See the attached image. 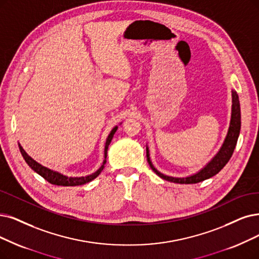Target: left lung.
<instances>
[{
	"label": "left lung",
	"mask_w": 259,
	"mask_h": 259,
	"mask_svg": "<svg viewBox=\"0 0 259 259\" xmlns=\"http://www.w3.org/2000/svg\"><path fill=\"white\" fill-rule=\"evenodd\" d=\"M232 98H233V105H232V119H231V124H230V128L229 132H227L226 138L224 140V143L218 154L211 159L210 162L207 163V165L205 167L196 174L191 175V177L188 178H172V177H167L156 169L154 168V165L152 164L149 156V149L147 148V158L148 162L150 164V167L152 170L156 173L159 178L168 181V182H173L177 184H196L200 183L202 181H205L207 179H210L213 175L217 173H219L224 165L229 162L231 159L232 155L234 153L236 143L238 140V137H239V133H240V126H241V116H240V104H239V98H238L237 92L235 90H232Z\"/></svg>",
	"instance_id": "8db88e82"
}]
</instances>
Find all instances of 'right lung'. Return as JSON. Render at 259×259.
Segmentation results:
<instances>
[{
    "label": "right lung",
    "mask_w": 259,
    "mask_h": 259,
    "mask_svg": "<svg viewBox=\"0 0 259 259\" xmlns=\"http://www.w3.org/2000/svg\"><path fill=\"white\" fill-rule=\"evenodd\" d=\"M118 126L113 127L112 131L110 132V134L108 135V138L106 140V144H105V150H104V155H105V160L104 162H103V164L101 165V168L95 172L92 173L90 175H87V177H81V178H68L66 177V175H63L60 174L58 172H55L53 170H50L46 167H44V165H41L40 163H38L37 161H35L32 157L28 156L27 153L23 150V148L20 146L19 144V149H20V152H21L22 156L24 158V160L26 161V163L29 165L30 168H32L35 172H37L39 175H41L46 181H48L49 183L53 184V185H57V186H78V185H84L86 183H89L91 182L92 180H95L98 175L102 172V170L104 169V164L106 163V157H107V150H108V146L109 143L111 142V139L113 137V135H115V133L117 131Z\"/></svg>",
    "instance_id": "add662e5"
}]
</instances>
